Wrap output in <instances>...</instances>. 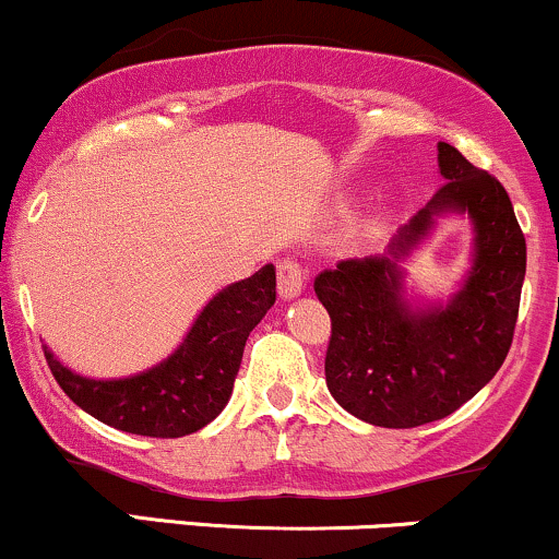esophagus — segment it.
<instances>
[{
  "instance_id": "34e87169",
  "label": "esophagus",
  "mask_w": 559,
  "mask_h": 559,
  "mask_svg": "<svg viewBox=\"0 0 559 559\" xmlns=\"http://www.w3.org/2000/svg\"><path fill=\"white\" fill-rule=\"evenodd\" d=\"M278 294L281 299H294L305 292L307 271L294 258H284L278 262Z\"/></svg>"
}]
</instances>
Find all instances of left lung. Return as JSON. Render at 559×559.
I'll return each mask as SVG.
<instances>
[{
	"label": "left lung",
	"mask_w": 559,
	"mask_h": 559,
	"mask_svg": "<svg viewBox=\"0 0 559 559\" xmlns=\"http://www.w3.org/2000/svg\"><path fill=\"white\" fill-rule=\"evenodd\" d=\"M447 183L404 226L383 258L344 260L316 278L331 316L325 383L346 413L381 428L441 420L478 394L510 352L525 278V236L504 186L439 141ZM457 212L477 230L474 267L447 306L403 299L399 262Z\"/></svg>",
	"instance_id": "8db88e82"
}]
</instances>
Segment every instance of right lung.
<instances>
[{"label": "right lung", "instance_id": "1", "mask_svg": "<svg viewBox=\"0 0 559 559\" xmlns=\"http://www.w3.org/2000/svg\"><path fill=\"white\" fill-rule=\"evenodd\" d=\"M273 301L275 267L265 265L252 278L217 292L168 360L131 378H83L57 360L49 346H44V357L60 389L96 420L126 433L178 439L223 413L247 336Z\"/></svg>", "mask_w": 559, "mask_h": 559}]
</instances>
